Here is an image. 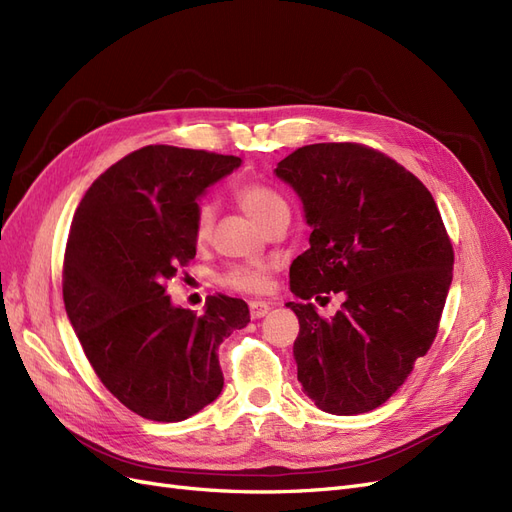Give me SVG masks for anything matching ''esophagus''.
Returning <instances> with one entry per match:
<instances>
[{"mask_svg": "<svg viewBox=\"0 0 512 512\" xmlns=\"http://www.w3.org/2000/svg\"><path fill=\"white\" fill-rule=\"evenodd\" d=\"M271 311V303L267 301H250V313L254 320H260V317H264Z\"/></svg>", "mask_w": 512, "mask_h": 512, "instance_id": "esophagus-1", "label": "esophagus"}]
</instances>
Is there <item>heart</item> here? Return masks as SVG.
I'll return each mask as SVG.
<instances>
[{"label": "heart", "mask_w": 512, "mask_h": 512, "mask_svg": "<svg viewBox=\"0 0 512 512\" xmlns=\"http://www.w3.org/2000/svg\"><path fill=\"white\" fill-rule=\"evenodd\" d=\"M237 199L241 207L262 226L267 228L277 218H290V205L279 190L264 186V184H248L237 190ZM216 220V205L201 203L195 214V239L197 243H205L211 237V228ZM271 271L269 262H248V264H233L222 275V284L243 290V292H264L271 286Z\"/></svg>", "instance_id": "1"}]
</instances>
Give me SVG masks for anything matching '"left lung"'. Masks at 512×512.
Wrapping results in <instances>:
<instances>
[{"label":"left lung","instance_id":"8db88e82","mask_svg":"<svg viewBox=\"0 0 512 512\" xmlns=\"http://www.w3.org/2000/svg\"><path fill=\"white\" fill-rule=\"evenodd\" d=\"M275 175L303 203L309 250L290 267L286 303L301 330L298 381L326 413L377 409L404 383L436 337L453 279L443 218L411 171L360 144L303 146ZM343 291L324 321L308 301Z\"/></svg>","mask_w":512,"mask_h":512}]
</instances>
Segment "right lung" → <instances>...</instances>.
Masks as SVG:
<instances>
[{"label": "right lung", "instance_id": "right-lung-1", "mask_svg": "<svg viewBox=\"0 0 512 512\" xmlns=\"http://www.w3.org/2000/svg\"><path fill=\"white\" fill-rule=\"evenodd\" d=\"M239 156L146 146L82 197L63 264L65 311L97 377L133 413L184 421L224 385L220 343L250 322L241 298L175 307L167 281L195 258L199 199Z\"/></svg>", "mask_w": 512, "mask_h": 512}]
</instances>
